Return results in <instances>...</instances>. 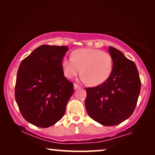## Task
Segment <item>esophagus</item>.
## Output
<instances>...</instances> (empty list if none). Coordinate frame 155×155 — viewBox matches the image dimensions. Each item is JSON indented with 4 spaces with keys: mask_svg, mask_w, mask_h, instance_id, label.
<instances>
[{
    "mask_svg": "<svg viewBox=\"0 0 155 155\" xmlns=\"http://www.w3.org/2000/svg\"><path fill=\"white\" fill-rule=\"evenodd\" d=\"M80 87H81V86L79 85V84L74 83V89H75V90H76V89H78V88H80Z\"/></svg>",
    "mask_w": 155,
    "mask_h": 155,
    "instance_id": "esophagus-1",
    "label": "esophagus"
}]
</instances>
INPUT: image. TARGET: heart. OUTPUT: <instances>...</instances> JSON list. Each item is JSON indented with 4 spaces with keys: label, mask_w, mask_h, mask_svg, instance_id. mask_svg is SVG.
I'll return each instance as SVG.
<instances>
[{
    "label": "heart",
    "mask_w": 155,
    "mask_h": 155,
    "mask_svg": "<svg viewBox=\"0 0 155 155\" xmlns=\"http://www.w3.org/2000/svg\"><path fill=\"white\" fill-rule=\"evenodd\" d=\"M62 67L65 77L74 78L81 71L82 80L91 86H97L109 79L113 71V60L107 53L97 48H79L72 57H65Z\"/></svg>",
    "instance_id": "obj_1"
}]
</instances>
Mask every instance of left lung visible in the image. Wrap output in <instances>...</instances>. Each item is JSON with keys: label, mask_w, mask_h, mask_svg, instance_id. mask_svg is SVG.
Here are the masks:
<instances>
[{"label": "left lung", "mask_w": 155, "mask_h": 155, "mask_svg": "<svg viewBox=\"0 0 155 155\" xmlns=\"http://www.w3.org/2000/svg\"><path fill=\"white\" fill-rule=\"evenodd\" d=\"M113 71L107 81L86 88L85 107L89 116L106 126H116L128 119L134 111L141 82L133 61L120 51L109 46Z\"/></svg>", "instance_id": "1"}]
</instances>
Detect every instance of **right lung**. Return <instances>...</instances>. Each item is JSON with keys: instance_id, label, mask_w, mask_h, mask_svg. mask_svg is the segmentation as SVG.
<instances>
[{"instance_id": "add662e5", "label": "right lung", "mask_w": 155, "mask_h": 155, "mask_svg": "<svg viewBox=\"0 0 155 155\" xmlns=\"http://www.w3.org/2000/svg\"><path fill=\"white\" fill-rule=\"evenodd\" d=\"M68 48L41 45L21 62L15 97L27 121L48 128L61 120L74 92L73 82L64 77L62 60Z\"/></svg>"}]
</instances>
